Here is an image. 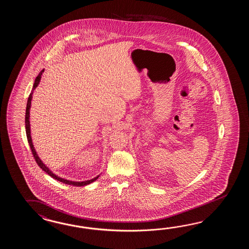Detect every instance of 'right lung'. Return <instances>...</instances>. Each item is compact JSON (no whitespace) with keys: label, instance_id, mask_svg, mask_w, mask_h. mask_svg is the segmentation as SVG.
I'll use <instances>...</instances> for the list:
<instances>
[{"label":"right lung","instance_id":"obj_1","mask_svg":"<svg viewBox=\"0 0 249 249\" xmlns=\"http://www.w3.org/2000/svg\"><path fill=\"white\" fill-rule=\"evenodd\" d=\"M44 71V70L41 71L40 73L38 74V76L36 77L35 79V83H34L33 89H32V92L29 94V97H28V103H27V109H26V118H25V124H26V133H27V138H28V144L30 145V149L32 151V154L34 155V158L36 161V163L38 164L39 167L46 172L48 175H50L51 177L55 178L57 180L61 181L62 183H65L68 185H72V186H76V187H83V186H87L90 183L94 182V180H96L99 176L94 178L90 180H86V181H71V180H69V179H65V178H62L58 177L57 175H55L53 172H52L51 170H49L48 167H46L44 162L41 160V159L39 158L38 155L36 152V149L34 147L33 142H32V138H31V135H30V122H29V111H30V107H31V100H32V94H33V91L35 89L37 88L39 82L41 80V77L43 75V72Z\"/></svg>","mask_w":249,"mask_h":249}]
</instances>
